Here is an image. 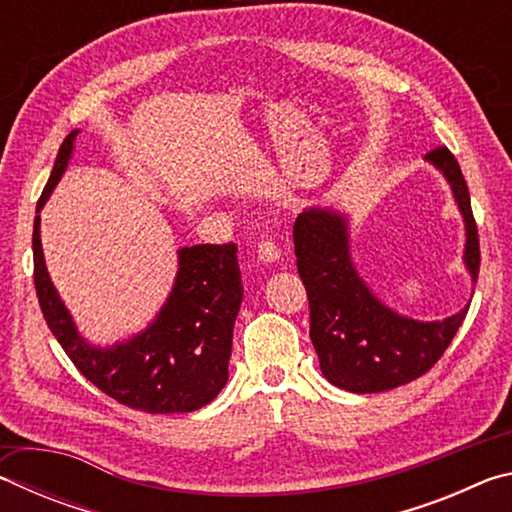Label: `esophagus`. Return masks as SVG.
I'll use <instances>...</instances> for the list:
<instances>
[{
	"label": "esophagus",
	"mask_w": 512,
	"mask_h": 512,
	"mask_svg": "<svg viewBox=\"0 0 512 512\" xmlns=\"http://www.w3.org/2000/svg\"><path fill=\"white\" fill-rule=\"evenodd\" d=\"M255 253H257V259L259 262H277V259H280V246L275 244V241H271V239H262V241H257V246H255Z\"/></svg>",
	"instance_id": "1"
}]
</instances>
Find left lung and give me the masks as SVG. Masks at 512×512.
Masks as SVG:
<instances>
[{"mask_svg":"<svg viewBox=\"0 0 512 512\" xmlns=\"http://www.w3.org/2000/svg\"><path fill=\"white\" fill-rule=\"evenodd\" d=\"M447 178L465 223L463 262L472 282L479 277V232L470 192L447 146L429 151ZM298 273L309 298V336L329 384L350 393H381L422 377L436 363L463 325L467 309L424 323L386 307L361 280L350 255L345 214L329 207H307L293 225Z\"/></svg>","mask_w":512,"mask_h":512,"instance_id":"left-lung-1","label":"left lung"}]
</instances>
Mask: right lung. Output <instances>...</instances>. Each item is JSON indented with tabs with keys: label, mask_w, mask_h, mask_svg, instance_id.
Returning a JSON list of instances; mask_svg holds the SVG:
<instances>
[{
	"label": "right lung",
	"mask_w": 512,
	"mask_h": 512,
	"mask_svg": "<svg viewBox=\"0 0 512 512\" xmlns=\"http://www.w3.org/2000/svg\"><path fill=\"white\" fill-rule=\"evenodd\" d=\"M79 131L56 155L38 201L47 203L72 158ZM33 280L51 334L99 391L144 413H189L210 404L228 381L232 329L244 298L235 244H198L178 250V273L160 314L133 339L97 348L79 334L45 266L40 214L33 221Z\"/></svg>",
	"instance_id": "1"
}]
</instances>
